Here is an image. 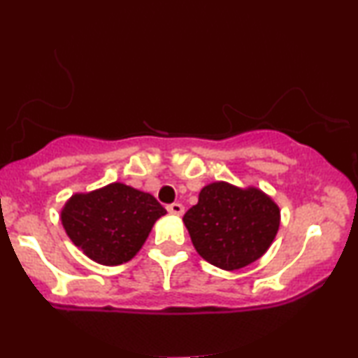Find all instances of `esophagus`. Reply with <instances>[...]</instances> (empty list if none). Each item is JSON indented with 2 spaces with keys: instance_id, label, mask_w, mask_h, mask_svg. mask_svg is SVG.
<instances>
[{
  "instance_id": "esophagus-1",
  "label": "esophagus",
  "mask_w": 358,
  "mask_h": 358,
  "mask_svg": "<svg viewBox=\"0 0 358 358\" xmlns=\"http://www.w3.org/2000/svg\"><path fill=\"white\" fill-rule=\"evenodd\" d=\"M168 212L171 215H178V217H180V215L184 213V205L179 203V202L171 203V205H168Z\"/></svg>"
}]
</instances>
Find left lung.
Here are the masks:
<instances>
[{"mask_svg": "<svg viewBox=\"0 0 358 358\" xmlns=\"http://www.w3.org/2000/svg\"><path fill=\"white\" fill-rule=\"evenodd\" d=\"M182 220L205 261L223 271H238L271 248L280 227V210L256 187L213 182L200 190L197 205Z\"/></svg>", "mask_w": 358, "mask_h": 358, "instance_id": "left-lung-1", "label": "left lung"}]
</instances>
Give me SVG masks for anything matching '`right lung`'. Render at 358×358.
<instances>
[{"mask_svg":"<svg viewBox=\"0 0 358 358\" xmlns=\"http://www.w3.org/2000/svg\"><path fill=\"white\" fill-rule=\"evenodd\" d=\"M163 215L166 210L151 194L114 182L73 195L62 210V223L87 257L102 266H119L140 251Z\"/></svg>","mask_w":358,"mask_h":358,"instance_id":"obj_1","label":"right lung"}]
</instances>
